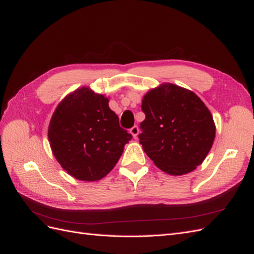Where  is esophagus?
<instances>
[{"mask_svg":"<svg viewBox=\"0 0 254 254\" xmlns=\"http://www.w3.org/2000/svg\"><path fill=\"white\" fill-rule=\"evenodd\" d=\"M138 132H139V130H138V127H137L136 126H134V127L131 128V130H130V133L132 134L134 138H136V137H137V135H138Z\"/></svg>","mask_w":254,"mask_h":254,"instance_id":"1","label":"esophagus"}]
</instances>
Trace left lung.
<instances>
[{"mask_svg": "<svg viewBox=\"0 0 254 254\" xmlns=\"http://www.w3.org/2000/svg\"><path fill=\"white\" fill-rule=\"evenodd\" d=\"M142 110L146 117L139 144L160 170L182 176L203 163L213 146L216 126L196 94L163 83L144 95Z\"/></svg>", "mask_w": 254, "mask_h": 254, "instance_id": "left-lung-1", "label": "left lung"}]
</instances>
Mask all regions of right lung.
Here are the masks:
<instances>
[{
    "mask_svg": "<svg viewBox=\"0 0 254 254\" xmlns=\"http://www.w3.org/2000/svg\"><path fill=\"white\" fill-rule=\"evenodd\" d=\"M52 154L69 176L98 181L115 168L132 138L109 108V98L88 86L59 102L48 127Z\"/></svg>",
    "mask_w": 254,
    "mask_h": 254,
    "instance_id": "obj_1",
    "label": "right lung"
}]
</instances>
